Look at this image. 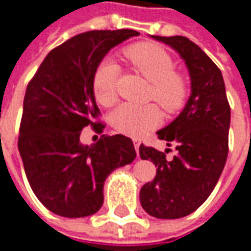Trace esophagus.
Returning a JSON list of instances; mask_svg holds the SVG:
<instances>
[{
	"label": "esophagus",
	"instance_id": "34e87169",
	"mask_svg": "<svg viewBox=\"0 0 251 251\" xmlns=\"http://www.w3.org/2000/svg\"><path fill=\"white\" fill-rule=\"evenodd\" d=\"M133 144H134V148H136L137 156H140V145H141V142H140V140H133Z\"/></svg>",
	"mask_w": 251,
	"mask_h": 251
}]
</instances>
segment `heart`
I'll return each instance as SVG.
<instances>
[{
	"label": "heart",
	"mask_w": 251,
	"mask_h": 251,
	"mask_svg": "<svg viewBox=\"0 0 251 251\" xmlns=\"http://www.w3.org/2000/svg\"><path fill=\"white\" fill-rule=\"evenodd\" d=\"M126 59L133 68L152 83L149 98L167 113L179 111L185 103L188 88L180 74L175 72L174 59L168 52L153 43H138L126 48ZM120 67L111 59H104L95 71L93 80L94 95L102 106H111L117 100V80ZM115 130L130 137H140L161 124V115L156 106L121 104L110 117Z\"/></svg>",
	"instance_id": "b5f03b06"
}]
</instances>
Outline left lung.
Listing matches in <instances>:
<instances>
[{"instance_id":"8db88e82","label":"left lung","mask_w":251,"mask_h":251,"mask_svg":"<svg viewBox=\"0 0 251 251\" xmlns=\"http://www.w3.org/2000/svg\"><path fill=\"white\" fill-rule=\"evenodd\" d=\"M177 52L191 77V95L184 109L157 131L160 140L176 145V156L141 145L142 160L157 172L141 188L144 210L158 219H177L198 210L215 188L227 160L230 104L221 70L200 47L184 36H152Z\"/></svg>"}]
</instances>
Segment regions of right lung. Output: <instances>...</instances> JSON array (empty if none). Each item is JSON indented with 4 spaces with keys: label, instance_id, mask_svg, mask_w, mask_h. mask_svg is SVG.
Wrapping results in <instances>:
<instances>
[{
    "label": "right lung",
    "instance_id": "right-lung-1",
    "mask_svg": "<svg viewBox=\"0 0 251 251\" xmlns=\"http://www.w3.org/2000/svg\"><path fill=\"white\" fill-rule=\"evenodd\" d=\"M140 33L133 29L90 30L53 48L26 87L19 151L32 191L44 207L66 218L95 214L103 204V185L114 169L136 158L129 137L102 134L83 145L80 133L104 125L93 80L106 53Z\"/></svg>",
    "mask_w": 251,
    "mask_h": 251
}]
</instances>
